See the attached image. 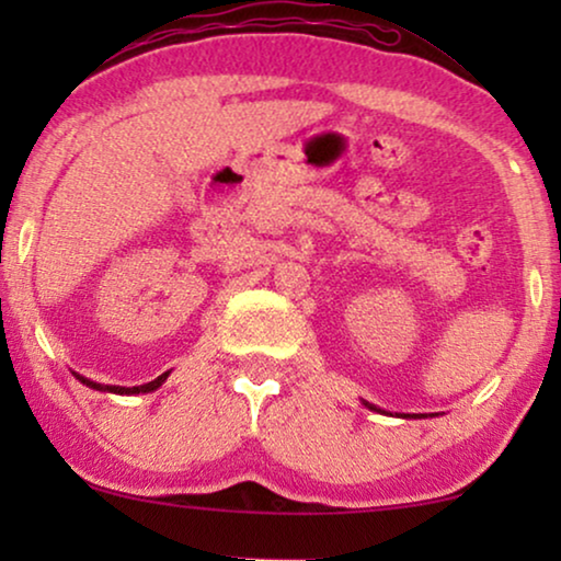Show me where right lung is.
Masks as SVG:
<instances>
[{
	"mask_svg": "<svg viewBox=\"0 0 561 561\" xmlns=\"http://www.w3.org/2000/svg\"><path fill=\"white\" fill-rule=\"evenodd\" d=\"M168 378V373L160 375V378H156L152 382H145V386H135V388H119V386H99V382H91L87 378H79L81 382H87L89 388H96V390H110V393H148V390H156L160 388V382H163Z\"/></svg>",
	"mask_w": 561,
	"mask_h": 561,
	"instance_id": "right-lung-1",
	"label": "right lung"
}]
</instances>
